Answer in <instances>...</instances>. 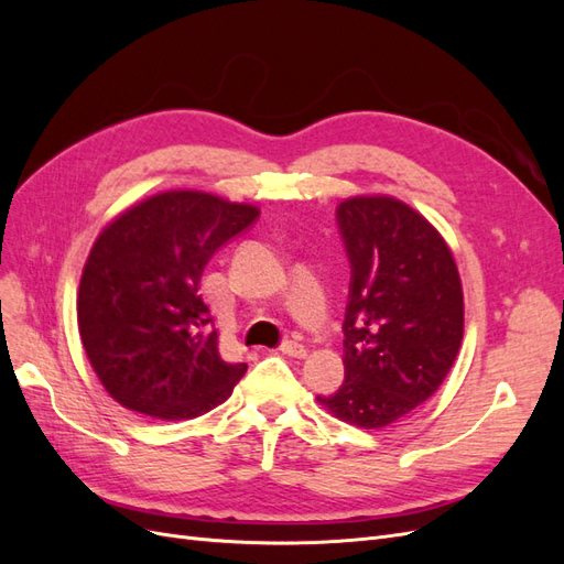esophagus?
Segmentation results:
<instances>
[{"mask_svg":"<svg viewBox=\"0 0 564 564\" xmlns=\"http://www.w3.org/2000/svg\"><path fill=\"white\" fill-rule=\"evenodd\" d=\"M280 350L286 357H299V360H301V357H305V352H308V350H305V346L296 344V340H286V344H282Z\"/></svg>","mask_w":564,"mask_h":564,"instance_id":"34e87169","label":"esophagus"}]
</instances>
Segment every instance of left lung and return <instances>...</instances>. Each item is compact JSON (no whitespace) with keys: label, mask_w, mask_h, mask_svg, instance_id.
Here are the masks:
<instances>
[{"label":"left lung","mask_w":564,"mask_h":564,"mask_svg":"<svg viewBox=\"0 0 564 564\" xmlns=\"http://www.w3.org/2000/svg\"><path fill=\"white\" fill-rule=\"evenodd\" d=\"M350 259L340 388L317 402L357 429L412 414L447 379L464 340V289L429 220L388 195L338 204Z\"/></svg>","instance_id":"obj_1"}]
</instances>
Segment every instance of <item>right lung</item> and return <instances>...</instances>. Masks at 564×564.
<instances>
[{
	"instance_id": "right-lung-1",
	"label": "right lung",
	"mask_w": 564,
	"mask_h": 564,
	"mask_svg": "<svg viewBox=\"0 0 564 564\" xmlns=\"http://www.w3.org/2000/svg\"><path fill=\"white\" fill-rule=\"evenodd\" d=\"M256 216L251 204L169 191L133 204L96 237L79 280L77 324L112 400L152 419L185 421L230 398L247 365L220 357L199 280L216 249Z\"/></svg>"
}]
</instances>
